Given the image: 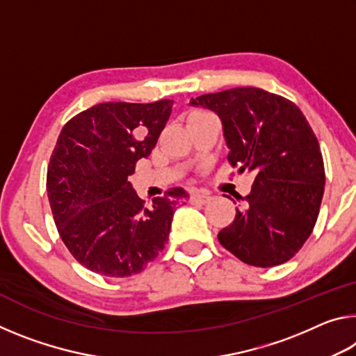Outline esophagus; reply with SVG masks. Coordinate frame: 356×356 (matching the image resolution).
I'll use <instances>...</instances> for the list:
<instances>
[{
	"instance_id": "1",
	"label": "esophagus",
	"mask_w": 356,
	"mask_h": 356,
	"mask_svg": "<svg viewBox=\"0 0 356 356\" xmlns=\"http://www.w3.org/2000/svg\"><path fill=\"white\" fill-rule=\"evenodd\" d=\"M190 200H191V202H196V204H207L210 201V196L204 195V193L195 191V193H191Z\"/></svg>"
}]
</instances>
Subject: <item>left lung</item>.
<instances>
[{
	"mask_svg": "<svg viewBox=\"0 0 356 356\" xmlns=\"http://www.w3.org/2000/svg\"><path fill=\"white\" fill-rule=\"evenodd\" d=\"M218 114L229 163L254 172L243 209L218 232L240 261L275 267L292 259L316 226L325 188L321 146L293 102L259 88H234L191 99Z\"/></svg>",
	"mask_w": 356,
	"mask_h": 356,
	"instance_id": "8db88e82",
	"label": "left lung"
}]
</instances>
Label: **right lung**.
<instances>
[{
    "label": "right lung",
    "mask_w": 356,
    "mask_h": 356,
    "mask_svg": "<svg viewBox=\"0 0 356 356\" xmlns=\"http://www.w3.org/2000/svg\"><path fill=\"white\" fill-rule=\"evenodd\" d=\"M172 100L108 102L72 118L53 149L47 191L64 245L94 273L143 272L168 243L174 209L188 201L171 188L146 206L127 180L171 116Z\"/></svg>",
    "instance_id": "obj_1"
}]
</instances>
